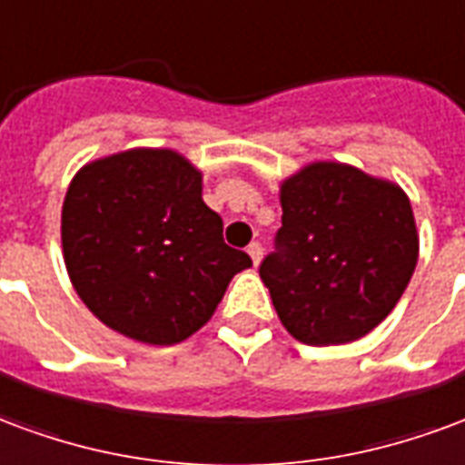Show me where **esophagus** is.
<instances>
[{"mask_svg":"<svg viewBox=\"0 0 465 465\" xmlns=\"http://www.w3.org/2000/svg\"><path fill=\"white\" fill-rule=\"evenodd\" d=\"M247 255L252 257L255 265H260V260H262V245H260V242H252V245L247 247Z\"/></svg>","mask_w":465,"mask_h":465,"instance_id":"esophagus-1","label":"esophagus"}]
</instances>
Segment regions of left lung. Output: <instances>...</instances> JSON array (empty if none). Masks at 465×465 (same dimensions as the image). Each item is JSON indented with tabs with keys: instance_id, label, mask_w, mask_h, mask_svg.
I'll list each match as a JSON object with an SVG mask.
<instances>
[{
	"instance_id": "left-lung-1",
	"label": "left lung",
	"mask_w": 465,
	"mask_h": 465,
	"mask_svg": "<svg viewBox=\"0 0 465 465\" xmlns=\"http://www.w3.org/2000/svg\"><path fill=\"white\" fill-rule=\"evenodd\" d=\"M277 252L260 265L277 317L294 340H361L401 300L419 260L411 203L391 181L317 161L280 185Z\"/></svg>"
}]
</instances>
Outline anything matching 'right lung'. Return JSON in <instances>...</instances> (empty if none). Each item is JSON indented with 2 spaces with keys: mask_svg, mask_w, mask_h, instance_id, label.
Masks as SVG:
<instances>
[{
  "mask_svg": "<svg viewBox=\"0 0 465 465\" xmlns=\"http://www.w3.org/2000/svg\"><path fill=\"white\" fill-rule=\"evenodd\" d=\"M71 284L128 340L178 344L213 317L252 260L223 240L203 203V173L171 148H131L86 163L61 208Z\"/></svg>",
  "mask_w": 465,
  "mask_h": 465,
  "instance_id": "obj_1",
  "label": "right lung"
}]
</instances>
